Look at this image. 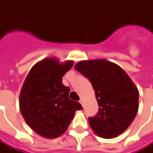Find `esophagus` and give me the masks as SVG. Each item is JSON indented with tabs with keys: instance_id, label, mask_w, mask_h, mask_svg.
Here are the masks:
<instances>
[{
	"instance_id": "esophagus-1",
	"label": "esophagus",
	"mask_w": 153,
	"mask_h": 153,
	"mask_svg": "<svg viewBox=\"0 0 153 153\" xmlns=\"http://www.w3.org/2000/svg\"><path fill=\"white\" fill-rule=\"evenodd\" d=\"M79 103L82 104V106H84V99L83 98H80V100H79Z\"/></svg>"
}]
</instances>
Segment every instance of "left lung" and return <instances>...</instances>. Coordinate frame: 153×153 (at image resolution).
<instances>
[{"label":"left lung","mask_w":153,"mask_h":153,"mask_svg":"<svg viewBox=\"0 0 153 153\" xmlns=\"http://www.w3.org/2000/svg\"><path fill=\"white\" fill-rule=\"evenodd\" d=\"M74 68L89 79L95 91L99 110L88 119L94 133L104 139L123 134L139 109V91L129 76L121 67L103 59L81 61Z\"/></svg>","instance_id":"obj_1"}]
</instances>
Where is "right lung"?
I'll return each instance as SVG.
<instances>
[{
  "instance_id": "right-lung-1",
  "label": "right lung",
  "mask_w": 153,
  "mask_h": 153,
  "mask_svg": "<svg viewBox=\"0 0 153 153\" xmlns=\"http://www.w3.org/2000/svg\"><path fill=\"white\" fill-rule=\"evenodd\" d=\"M74 65L46 58L30 70L19 95V109L25 121L37 134L55 139L68 129L76 110L82 106L69 99L70 88L62 77Z\"/></svg>"
}]
</instances>
